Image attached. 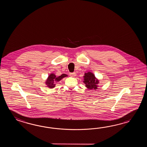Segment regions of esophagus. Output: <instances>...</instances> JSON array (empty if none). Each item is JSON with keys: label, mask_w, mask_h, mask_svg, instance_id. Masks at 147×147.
<instances>
[{"label": "esophagus", "mask_w": 147, "mask_h": 147, "mask_svg": "<svg viewBox=\"0 0 147 147\" xmlns=\"http://www.w3.org/2000/svg\"><path fill=\"white\" fill-rule=\"evenodd\" d=\"M76 74L75 72H72V73L70 74V76L71 77H75V76H76Z\"/></svg>", "instance_id": "obj_1"}]
</instances>
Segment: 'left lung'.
Listing matches in <instances>:
<instances>
[{
  "mask_svg": "<svg viewBox=\"0 0 147 147\" xmlns=\"http://www.w3.org/2000/svg\"><path fill=\"white\" fill-rule=\"evenodd\" d=\"M84 77V82L86 84V87L91 90L97 89V84H99V80L94 77V74L90 72L85 73Z\"/></svg>",
  "mask_w": 147,
  "mask_h": 147,
  "instance_id": "1",
  "label": "left lung"
}]
</instances>
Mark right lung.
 <instances>
[{
	"label": "right lung",
	"instance_id": "obj_1",
	"mask_svg": "<svg viewBox=\"0 0 147 147\" xmlns=\"http://www.w3.org/2000/svg\"><path fill=\"white\" fill-rule=\"evenodd\" d=\"M67 76V75L66 74H62L61 76H59V77H57L56 75H54L53 74H51L49 76L48 78L47 79V81H46V83L48 87L50 88H53L55 87L56 82L59 81L63 78L66 77Z\"/></svg>",
	"mask_w": 147,
	"mask_h": 147
}]
</instances>
